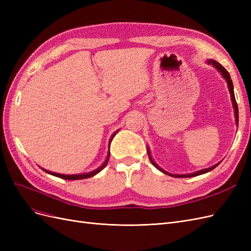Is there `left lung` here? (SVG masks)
Instances as JSON below:
<instances>
[{
    "instance_id": "8db88e82",
    "label": "left lung",
    "mask_w": 251,
    "mask_h": 251,
    "mask_svg": "<svg viewBox=\"0 0 251 251\" xmlns=\"http://www.w3.org/2000/svg\"><path fill=\"white\" fill-rule=\"evenodd\" d=\"M208 65H212L214 66L216 69L222 74V76H223V78H225L226 79V81H227V87H228V90H229V93H230V98H231V102H232V105H233V110H234V117H235V125L238 126V124H239V110H238V104H237V101H235V97H234V92H233V85H232V80H231V78H230V75H229V73L227 72V70L225 69V68L220 64V63H218V62H216L215 59H207V62H206ZM148 155H149V158H150V161L151 162V164H153L156 169H158L159 171L160 172H162V173H164V174H166V175H170V176H172V177H177V178H189V177H196V176H199V175H202V174H205V173H208V172H210V171H212L214 170L215 168H217V166L220 164V162L219 163H217V164H215V165H212V166H210V168H208V169H204V170H201V171H198V172H195V173H192V174H186V175H174V174H170V173H168V172H165L164 170H162L160 166L159 165H157V163L153 160V158H151V151H150V149L148 148Z\"/></svg>"
}]
</instances>
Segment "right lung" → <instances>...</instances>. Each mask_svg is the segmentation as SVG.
<instances>
[{
    "mask_svg": "<svg viewBox=\"0 0 251 251\" xmlns=\"http://www.w3.org/2000/svg\"><path fill=\"white\" fill-rule=\"evenodd\" d=\"M118 131H116L115 133H114L112 136H111V138H110V141H109V148H110V144H111V141L113 140V138H114V136L116 135V133H117ZM109 158H110V149H109V151H108V155H107V159H105L104 160V162L100 166V168L98 169H96V170H94V171H92V172H90V173H87V174H78V175H63V174H57V173H53V172H50V171H47V170H45V169H42L44 172H46V173H48V174H50V175H52V176H55V177H58V178H62V179H65V180H80V179H86V178H91V177H93V176H95L96 174H98L100 173V171H102L104 168H105V165H107V163H108V161H109Z\"/></svg>",
    "mask_w": 251,
    "mask_h": 251,
    "instance_id": "add662e5",
    "label": "right lung"
}]
</instances>
